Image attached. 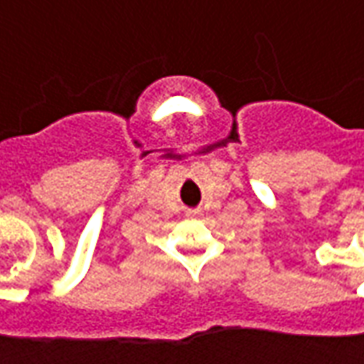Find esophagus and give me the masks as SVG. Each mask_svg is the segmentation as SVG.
Returning a JSON list of instances; mask_svg holds the SVG:
<instances>
[{"label":"esophagus","instance_id":"1","mask_svg":"<svg viewBox=\"0 0 364 364\" xmlns=\"http://www.w3.org/2000/svg\"><path fill=\"white\" fill-rule=\"evenodd\" d=\"M190 215H198V212H190Z\"/></svg>","mask_w":364,"mask_h":364}]
</instances>
